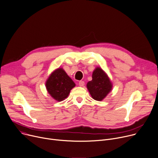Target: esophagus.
<instances>
[{
	"label": "esophagus",
	"instance_id": "obj_1",
	"mask_svg": "<svg viewBox=\"0 0 158 158\" xmlns=\"http://www.w3.org/2000/svg\"><path fill=\"white\" fill-rule=\"evenodd\" d=\"M78 85H79V86H80V87H83L84 85H85V82H84L83 81H81H81H79Z\"/></svg>",
	"mask_w": 158,
	"mask_h": 158
}]
</instances>
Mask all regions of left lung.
I'll use <instances>...</instances> for the list:
<instances>
[{
	"label": "left lung",
	"mask_w": 158,
	"mask_h": 158,
	"mask_svg": "<svg viewBox=\"0 0 158 158\" xmlns=\"http://www.w3.org/2000/svg\"><path fill=\"white\" fill-rule=\"evenodd\" d=\"M87 88L92 98L98 101H102L113 89V83L106 73L97 67L92 73V80L87 84Z\"/></svg>",
	"instance_id": "8db88e82"
}]
</instances>
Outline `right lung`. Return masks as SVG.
<instances>
[{
    "label": "right lung",
    "instance_id": "right-lung-1",
    "mask_svg": "<svg viewBox=\"0 0 158 158\" xmlns=\"http://www.w3.org/2000/svg\"><path fill=\"white\" fill-rule=\"evenodd\" d=\"M75 85L74 81L62 68L53 71L45 81L47 92L54 99L59 102L67 98L71 90Z\"/></svg>",
    "mask_w": 158,
    "mask_h": 158
}]
</instances>
